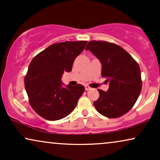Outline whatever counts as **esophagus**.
I'll return each instance as SVG.
<instances>
[{
	"mask_svg": "<svg viewBox=\"0 0 160 160\" xmlns=\"http://www.w3.org/2000/svg\"><path fill=\"white\" fill-rule=\"evenodd\" d=\"M84 87H85V89H86V90H89V89H91V87H89V86H87V85H86V86H85Z\"/></svg>",
	"mask_w": 160,
	"mask_h": 160,
	"instance_id": "34e87169",
	"label": "esophagus"
}]
</instances>
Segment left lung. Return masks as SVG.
<instances>
[{"mask_svg": "<svg viewBox=\"0 0 160 160\" xmlns=\"http://www.w3.org/2000/svg\"><path fill=\"white\" fill-rule=\"evenodd\" d=\"M89 50L102 64L101 75L109 82L108 92L98 89L99 98L94 102L96 110L104 117L118 118L134 106L142 89L141 69L123 48L105 41H91Z\"/></svg>", "mask_w": 160, "mask_h": 160, "instance_id": "8db88e82", "label": "left lung"}]
</instances>
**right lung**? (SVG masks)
<instances>
[{"mask_svg": "<svg viewBox=\"0 0 160 160\" xmlns=\"http://www.w3.org/2000/svg\"><path fill=\"white\" fill-rule=\"evenodd\" d=\"M87 41L54 43L34 57L25 77L30 105L43 119L55 121L69 115L84 92L82 84L62 87L64 72L84 49Z\"/></svg>", "mask_w": 160, "mask_h": 160, "instance_id": "1", "label": "right lung"}]
</instances>
